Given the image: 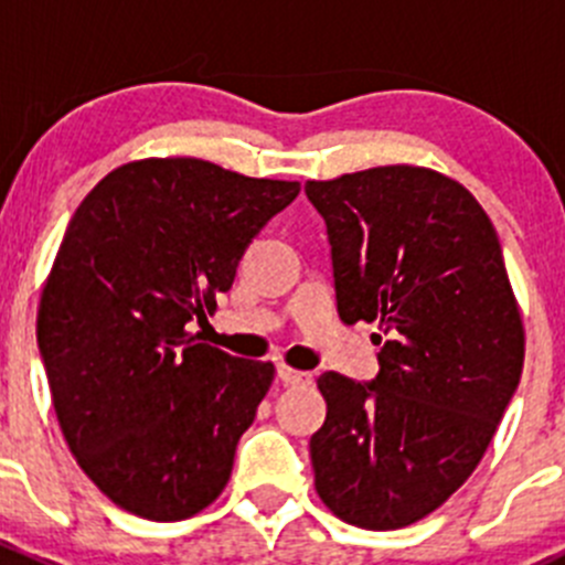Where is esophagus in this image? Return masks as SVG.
I'll return each mask as SVG.
<instances>
[{"mask_svg":"<svg viewBox=\"0 0 565 565\" xmlns=\"http://www.w3.org/2000/svg\"><path fill=\"white\" fill-rule=\"evenodd\" d=\"M278 380H281L284 385H306L311 383V374L298 372V369H289V366H278Z\"/></svg>","mask_w":565,"mask_h":565,"instance_id":"obj_1","label":"esophagus"}]
</instances>
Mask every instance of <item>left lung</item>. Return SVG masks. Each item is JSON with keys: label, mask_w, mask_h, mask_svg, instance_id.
I'll use <instances>...</instances> for the list:
<instances>
[{"label": "left lung", "mask_w": 565, "mask_h": 565, "mask_svg": "<svg viewBox=\"0 0 565 565\" xmlns=\"http://www.w3.org/2000/svg\"><path fill=\"white\" fill-rule=\"evenodd\" d=\"M306 193L328 224L339 317L383 330L377 380H317V494L355 527H407L472 476L520 385L503 248L476 196L435 169L374 167Z\"/></svg>", "instance_id": "left-lung-1"}]
</instances>
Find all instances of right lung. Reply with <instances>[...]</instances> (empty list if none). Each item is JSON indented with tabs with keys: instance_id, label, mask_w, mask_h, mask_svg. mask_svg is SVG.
Wrapping results in <instances>:
<instances>
[{
	"instance_id": "add662e5",
	"label": "right lung",
	"mask_w": 565,
	"mask_h": 565,
	"mask_svg": "<svg viewBox=\"0 0 565 565\" xmlns=\"http://www.w3.org/2000/svg\"><path fill=\"white\" fill-rule=\"evenodd\" d=\"M298 193L202 158H141L73 213L38 344L62 437L119 509L180 522L230 483L276 369L202 344L188 324L207 322L250 237Z\"/></svg>"
}]
</instances>
